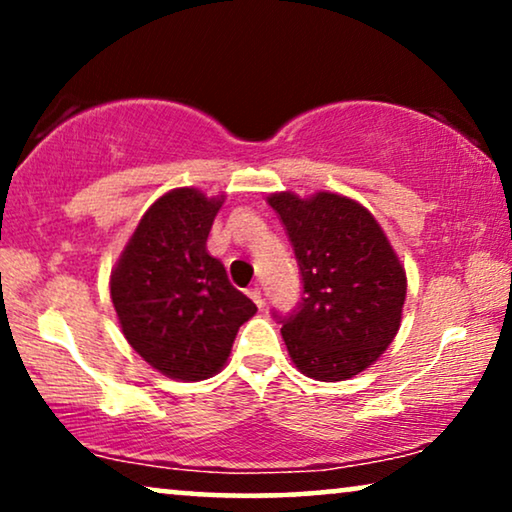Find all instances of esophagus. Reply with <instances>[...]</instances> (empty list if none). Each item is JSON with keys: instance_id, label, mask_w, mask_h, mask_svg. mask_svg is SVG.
Listing matches in <instances>:
<instances>
[{"instance_id": "esophagus-1", "label": "esophagus", "mask_w": 512, "mask_h": 512, "mask_svg": "<svg viewBox=\"0 0 512 512\" xmlns=\"http://www.w3.org/2000/svg\"><path fill=\"white\" fill-rule=\"evenodd\" d=\"M249 298L254 300V303H256L258 307H263V305H265V300H263V291L258 289V286H254V289H249Z\"/></svg>"}]
</instances>
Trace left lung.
I'll use <instances>...</instances> for the list:
<instances>
[{"mask_svg": "<svg viewBox=\"0 0 512 512\" xmlns=\"http://www.w3.org/2000/svg\"><path fill=\"white\" fill-rule=\"evenodd\" d=\"M303 275V303L282 319L291 361L307 377L340 382L380 359L401 328L408 277L366 207L319 191L272 193Z\"/></svg>", "mask_w": 512, "mask_h": 512, "instance_id": "left-lung-1", "label": "left lung"}]
</instances>
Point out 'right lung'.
I'll return each instance as SVG.
<instances>
[{
  "instance_id": "obj_1",
  "label": "right lung",
  "mask_w": 512,
  "mask_h": 512,
  "mask_svg": "<svg viewBox=\"0 0 512 512\" xmlns=\"http://www.w3.org/2000/svg\"><path fill=\"white\" fill-rule=\"evenodd\" d=\"M223 200L198 188L165 193L146 209L111 270V303L125 340L172 380L219 373L240 326L256 314L207 251Z\"/></svg>"
}]
</instances>
